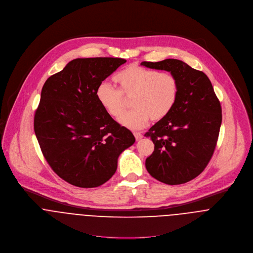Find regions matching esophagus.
<instances>
[{
  "instance_id": "34e87169",
  "label": "esophagus",
  "mask_w": 253,
  "mask_h": 253,
  "mask_svg": "<svg viewBox=\"0 0 253 253\" xmlns=\"http://www.w3.org/2000/svg\"><path fill=\"white\" fill-rule=\"evenodd\" d=\"M133 134H134V137H135V139L138 141V140H140L142 137H143V135L140 133V132H133Z\"/></svg>"
}]
</instances>
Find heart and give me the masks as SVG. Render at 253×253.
<instances>
[{
	"label": "heart",
	"instance_id": "b5f03b06",
	"mask_svg": "<svg viewBox=\"0 0 253 253\" xmlns=\"http://www.w3.org/2000/svg\"><path fill=\"white\" fill-rule=\"evenodd\" d=\"M114 81L119 88L100 84L96 98L111 117L118 118L124 108L123 97H132L134 109L119 119L123 126L132 130L144 127L150 119L154 122L165 119L177 101L179 84L172 73L133 64L117 73Z\"/></svg>",
	"mask_w": 253,
	"mask_h": 253
}]
</instances>
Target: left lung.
Here are the masks:
<instances>
[{"instance_id": "left-lung-1", "label": "left lung", "mask_w": 253, "mask_h": 253, "mask_svg": "<svg viewBox=\"0 0 253 253\" xmlns=\"http://www.w3.org/2000/svg\"><path fill=\"white\" fill-rule=\"evenodd\" d=\"M141 65L172 73L179 84L172 111L145 133L155 145L146 169L163 183H186L204 171L213 155L222 122L220 102L208 76L181 60L143 61Z\"/></svg>"}]
</instances>
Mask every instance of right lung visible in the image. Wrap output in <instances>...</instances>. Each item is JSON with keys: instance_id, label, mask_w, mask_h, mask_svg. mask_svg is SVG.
Here are the masks:
<instances>
[{"instance_id": "1", "label": "right lung", "mask_w": 253, "mask_h": 253, "mask_svg": "<svg viewBox=\"0 0 253 253\" xmlns=\"http://www.w3.org/2000/svg\"><path fill=\"white\" fill-rule=\"evenodd\" d=\"M126 60L77 58L44 83L34 117L42 153L63 180L94 188L114 175L121 153L135 142L96 98L98 85Z\"/></svg>"}]
</instances>
